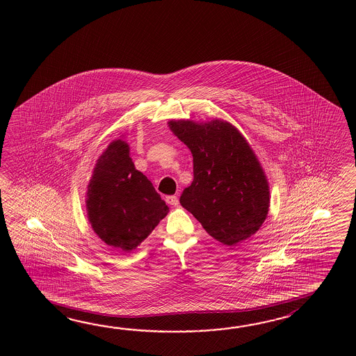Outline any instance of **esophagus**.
<instances>
[{
  "label": "esophagus",
  "instance_id": "obj_1",
  "mask_svg": "<svg viewBox=\"0 0 356 356\" xmlns=\"http://www.w3.org/2000/svg\"><path fill=\"white\" fill-rule=\"evenodd\" d=\"M165 201H167V204H172V206H177L179 202L177 196H167L165 197Z\"/></svg>",
  "mask_w": 356,
  "mask_h": 356
}]
</instances>
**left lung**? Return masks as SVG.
I'll list each match as a JSON object with an SVG mask.
<instances>
[{
  "mask_svg": "<svg viewBox=\"0 0 356 356\" xmlns=\"http://www.w3.org/2000/svg\"><path fill=\"white\" fill-rule=\"evenodd\" d=\"M168 126L193 156V181L181 206L229 247L256 234L268 213L270 187L245 137L221 120H172Z\"/></svg>",
  "mask_w": 356,
  "mask_h": 356,
  "instance_id": "obj_1",
  "label": "left lung"
}]
</instances>
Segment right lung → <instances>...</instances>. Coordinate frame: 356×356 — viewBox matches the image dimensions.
Returning <instances> with one entry per match:
<instances>
[{
  "label": "right lung",
  "mask_w": 356,
  "mask_h": 356,
  "mask_svg": "<svg viewBox=\"0 0 356 356\" xmlns=\"http://www.w3.org/2000/svg\"><path fill=\"white\" fill-rule=\"evenodd\" d=\"M85 202L94 233L122 252L136 250L169 212L152 181L135 168L123 138L112 141L97 160Z\"/></svg>",
  "instance_id": "right-lung-1"
}]
</instances>
